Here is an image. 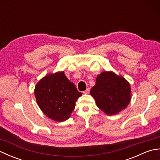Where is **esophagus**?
<instances>
[{
	"label": "esophagus",
	"mask_w": 160,
	"mask_h": 160,
	"mask_svg": "<svg viewBox=\"0 0 160 160\" xmlns=\"http://www.w3.org/2000/svg\"><path fill=\"white\" fill-rule=\"evenodd\" d=\"M89 91H90V89H89V88H88V89H87L85 91H84V93H85V94H88V93H89Z\"/></svg>",
	"instance_id": "esophagus-1"
}]
</instances>
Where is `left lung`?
<instances>
[{
    "label": "left lung",
    "mask_w": 160,
    "mask_h": 160,
    "mask_svg": "<svg viewBox=\"0 0 160 160\" xmlns=\"http://www.w3.org/2000/svg\"><path fill=\"white\" fill-rule=\"evenodd\" d=\"M90 93L98 108L108 115L118 113L128 106L131 100L130 84L123 77L113 72H104L98 75L96 85Z\"/></svg>",
    "instance_id": "left-lung-1"
}]
</instances>
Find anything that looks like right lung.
Here are the masks:
<instances>
[{"label": "right lung", "mask_w": 160, "mask_h": 160, "mask_svg": "<svg viewBox=\"0 0 160 160\" xmlns=\"http://www.w3.org/2000/svg\"><path fill=\"white\" fill-rule=\"evenodd\" d=\"M34 93L43 113L58 122L65 121L70 117L78 98L82 96L64 71L43 78L36 84Z\"/></svg>", "instance_id": "1"}]
</instances>
